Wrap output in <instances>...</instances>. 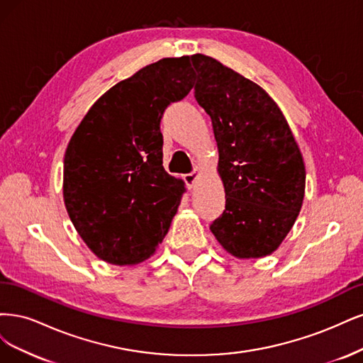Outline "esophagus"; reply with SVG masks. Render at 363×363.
<instances>
[{"mask_svg": "<svg viewBox=\"0 0 363 363\" xmlns=\"http://www.w3.org/2000/svg\"><path fill=\"white\" fill-rule=\"evenodd\" d=\"M199 174H201V172H199V170H194V172H191V173H186V174H185L184 181H185V184H186V186H189V189H193L196 181H197V178H199Z\"/></svg>", "mask_w": 363, "mask_h": 363, "instance_id": "esophagus-1", "label": "esophagus"}]
</instances>
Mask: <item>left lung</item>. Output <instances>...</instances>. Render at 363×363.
I'll return each mask as SVG.
<instances>
[{
  "mask_svg": "<svg viewBox=\"0 0 363 363\" xmlns=\"http://www.w3.org/2000/svg\"><path fill=\"white\" fill-rule=\"evenodd\" d=\"M194 98L209 114L218 147L225 211L211 232L238 259L272 255L303 205L306 170L277 104L253 81L213 57L191 55Z\"/></svg>",
  "mask_w": 363,
  "mask_h": 363,
  "instance_id": "8db88e82",
  "label": "left lung"
}]
</instances>
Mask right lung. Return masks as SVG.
Here are the masks:
<instances>
[{"label": "right lung", "mask_w": 363, "mask_h": 363, "mask_svg": "<svg viewBox=\"0 0 363 363\" xmlns=\"http://www.w3.org/2000/svg\"><path fill=\"white\" fill-rule=\"evenodd\" d=\"M190 57L162 58L91 105L69 140L63 199L78 235L99 259L135 265L155 253L185 182L162 167L160 122L193 89Z\"/></svg>", "instance_id": "1"}]
</instances>
